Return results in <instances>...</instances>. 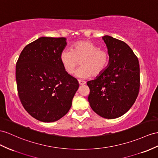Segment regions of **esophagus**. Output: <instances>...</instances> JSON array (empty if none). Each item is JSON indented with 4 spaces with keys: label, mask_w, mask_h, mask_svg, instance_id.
<instances>
[{
    "label": "esophagus",
    "mask_w": 158,
    "mask_h": 158,
    "mask_svg": "<svg viewBox=\"0 0 158 158\" xmlns=\"http://www.w3.org/2000/svg\"><path fill=\"white\" fill-rule=\"evenodd\" d=\"M78 81H79V83L80 85H83L86 83L85 81H81V80H78Z\"/></svg>",
    "instance_id": "obj_1"
}]
</instances>
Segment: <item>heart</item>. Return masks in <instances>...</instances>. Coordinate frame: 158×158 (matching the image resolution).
<instances>
[{
    "label": "heart",
    "instance_id": "1",
    "mask_svg": "<svg viewBox=\"0 0 158 158\" xmlns=\"http://www.w3.org/2000/svg\"><path fill=\"white\" fill-rule=\"evenodd\" d=\"M60 60L64 69L71 74L81 64L82 67L77 71L76 76L87 78L91 75L98 77L106 71L110 60L107 49L89 40H80L73 48H64L60 54Z\"/></svg>",
    "mask_w": 158,
    "mask_h": 158
}]
</instances>
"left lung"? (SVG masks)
Returning <instances> with one entry per match:
<instances>
[{"mask_svg": "<svg viewBox=\"0 0 158 158\" xmlns=\"http://www.w3.org/2000/svg\"><path fill=\"white\" fill-rule=\"evenodd\" d=\"M110 54L107 69L87 83L91 109L106 119L118 118L135 103L140 87L138 59L125 42L110 36L103 37Z\"/></svg>", "mask_w": 158, "mask_h": 158, "instance_id": "left-lung-1", "label": "left lung"}]
</instances>
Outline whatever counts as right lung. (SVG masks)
Listing matches in <instances>:
<instances>
[{
	"label": "right lung",
	"mask_w": 158,
	"mask_h": 158,
	"mask_svg": "<svg viewBox=\"0 0 158 158\" xmlns=\"http://www.w3.org/2000/svg\"><path fill=\"white\" fill-rule=\"evenodd\" d=\"M64 37H40L23 48L16 65L19 99L39 121L53 122L67 114L79 83L64 69L60 54Z\"/></svg>",
	"instance_id": "1"
}]
</instances>
